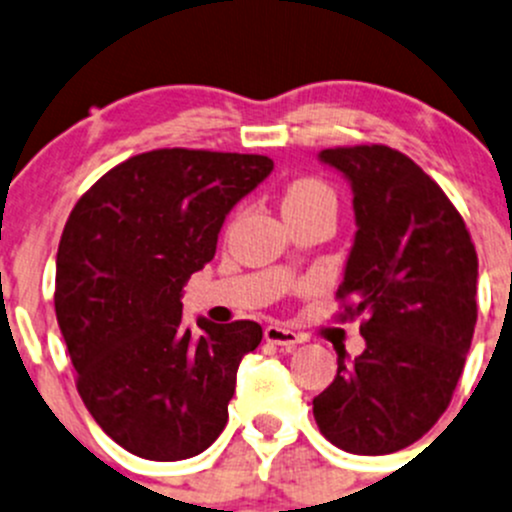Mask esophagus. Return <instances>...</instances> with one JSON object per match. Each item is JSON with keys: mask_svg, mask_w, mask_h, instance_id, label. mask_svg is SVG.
<instances>
[{"mask_svg": "<svg viewBox=\"0 0 512 512\" xmlns=\"http://www.w3.org/2000/svg\"><path fill=\"white\" fill-rule=\"evenodd\" d=\"M265 339L270 344H277V347H285V349H294L299 342H302V337H299L297 332L282 327V324H270V327H265Z\"/></svg>", "mask_w": 512, "mask_h": 512, "instance_id": "34e87169", "label": "esophagus"}]
</instances>
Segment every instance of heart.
<instances>
[{
  "instance_id": "1",
  "label": "heart",
  "mask_w": 512,
  "mask_h": 512,
  "mask_svg": "<svg viewBox=\"0 0 512 512\" xmlns=\"http://www.w3.org/2000/svg\"><path fill=\"white\" fill-rule=\"evenodd\" d=\"M317 205H334V193L324 180L297 178L285 188V198H282V208H285V213H292V210L317 208Z\"/></svg>"
}]
</instances>
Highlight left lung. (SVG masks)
<instances>
[{"label": "left lung", "mask_w": 512, "mask_h": 512, "mask_svg": "<svg viewBox=\"0 0 512 512\" xmlns=\"http://www.w3.org/2000/svg\"><path fill=\"white\" fill-rule=\"evenodd\" d=\"M354 190L356 237L337 289L364 317L366 349L312 401L327 441L384 456L418 441L451 404L478 319V255L441 185L389 146L319 153Z\"/></svg>", "instance_id": "1"}]
</instances>
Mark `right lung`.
<instances>
[{"mask_svg": "<svg viewBox=\"0 0 512 512\" xmlns=\"http://www.w3.org/2000/svg\"><path fill=\"white\" fill-rule=\"evenodd\" d=\"M275 163L252 153L158 148L123 160L79 198L56 255V322L76 389L133 456L183 461L223 433L250 319L198 329L183 285L215 257L232 205Z\"/></svg>", "mask_w": 512, "mask_h": 512, "instance_id": "1", "label": "right lung"}]
</instances>
